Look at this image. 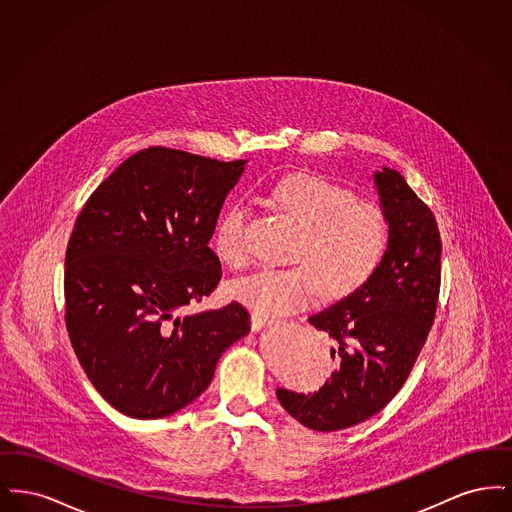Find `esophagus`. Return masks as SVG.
<instances>
[{"instance_id":"34e87169","label":"esophagus","mask_w":512,"mask_h":512,"mask_svg":"<svg viewBox=\"0 0 512 512\" xmlns=\"http://www.w3.org/2000/svg\"><path fill=\"white\" fill-rule=\"evenodd\" d=\"M272 322H274L272 318L261 317V315H257V313H253V315H251V328H253V332H259L261 328L270 326Z\"/></svg>"}]
</instances>
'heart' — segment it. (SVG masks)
I'll return each mask as SVG.
<instances>
[{"label":"heart","instance_id":"heart-1","mask_svg":"<svg viewBox=\"0 0 512 512\" xmlns=\"http://www.w3.org/2000/svg\"><path fill=\"white\" fill-rule=\"evenodd\" d=\"M270 207L297 230L288 270H259L230 286V295L261 317H284L318 297L341 301L361 292L390 249L384 211L318 174H292L268 192ZM247 209L232 203L215 226L213 251L224 267L247 265Z\"/></svg>","mask_w":512,"mask_h":512}]
</instances>
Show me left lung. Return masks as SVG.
Returning <instances> with one entry per match:
<instances>
[{
  "label": "left lung",
  "mask_w": 512,
  "mask_h": 512,
  "mask_svg": "<svg viewBox=\"0 0 512 512\" xmlns=\"http://www.w3.org/2000/svg\"><path fill=\"white\" fill-rule=\"evenodd\" d=\"M390 249L365 288L309 322L332 340L336 370L315 393L278 388L303 426L336 432L380 413L403 388L438 309L441 236L432 209L397 171L376 172Z\"/></svg>",
  "instance_id": "left-lung-1"
}]
</instances>
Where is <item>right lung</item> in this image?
Segmentation results:
<instances>
[{
  "label": "right lung",
  "instance_id": "1",
  "mask_svg": "<svg viewBox=\"0 0 512 512\" xmlns=\"http://www.w3.org/2000/svg\"><path fill=\"white\" fill-rule=\"evenodd\" d=\"M245 161L171 147L130 155L84 203L65 255V324L101 397L132 418H163L213 380L249 332L236 301L184 315L219 286L209 247Z\"/></svg>",
  "mask_w": 512,
  "mask_h": 512
}]
</instances>
